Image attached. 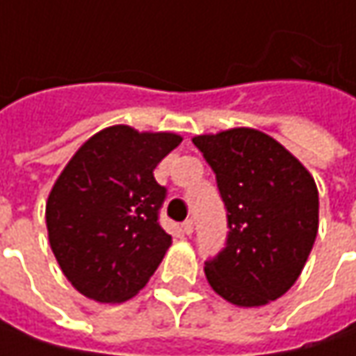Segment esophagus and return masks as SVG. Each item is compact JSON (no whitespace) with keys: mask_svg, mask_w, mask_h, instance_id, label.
I'll list each match as a JSON object with an SVG mask.
<instances>
[{"mask_svg":"<svg viewBox=\"0 0 356 356\" xmlns=\"http://www.w3.org/2000/svg\"><path fill=\"white\" fill-rule=\"evenodd\" d=\"M181 229H183L185 236H191V234H193V220L183 221V223H181Z\"/></svg>","mask_w":356,"mask_h":356,"instance_id":"34e87169","label":"esophagus"}]
</instances>
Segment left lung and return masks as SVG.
Masks as SVG:
<instances>
[{
    "instance_id": "obj_1",
    "label": "left lung",
    "mask_w": 356,
    "mask_h": 356,
    "mask_svg": "<svg viewBox=\"0 0 356 356\" xmlns=\"http://www.w3.org/2000/svg\"><path fill=\"white\" fill-rule=\"evenodd\" d=\"M227 209V241L205 261L209 286L236 306H264L298 280L318 232V189L302 163L256 129L199 135Z\"/></svg>"
}]
</instances>
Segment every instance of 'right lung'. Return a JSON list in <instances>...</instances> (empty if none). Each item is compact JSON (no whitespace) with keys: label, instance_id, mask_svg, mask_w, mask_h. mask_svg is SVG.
<instances>
[{"label":"right lung","instance_id":"right-lung-1","mask_svg":"<svg viewBox=\"0 0 356 356\" xmlns=\"http://www.w3.org/2000/svg\"><path fill=\"white\" fill-rule=\"evenodd\" d=\"M181 140L115 124L90 136L56 179L46 203L50 248L86 298L124 302L155 274L171 236L159 223L167 189L153 171Z\"/></svg>","mask_w":356,"mask_h":356}]
</instances>
